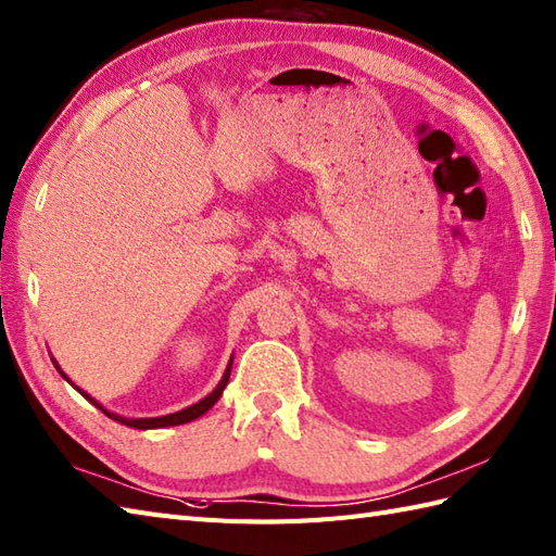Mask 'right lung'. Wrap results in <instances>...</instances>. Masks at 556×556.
<instances>
[{
  "label": "right lung",
  "mask_w": 556,
  "mask_h": 556,
  "mask_svg": "<svg viewBox=\"0 0 556 556\" xmlns=\"http://www.w3.org/2000/svg\"><path fill=\"white\" fill-rule=\"evenodd\" d=\"M231 359H235V357H229V363H227V369H225V374H223V379H219V383L215 386V389H213L208 395H205L203 400H199V403H193V405H189V407H185V409H179V412H173V415H163V417H144V419H132V417L115 415V412H111V409L103 407L101 403H97V400H94L92 395H89L87 391H83L80 386H75V383L68 379V374L59 367V363H56L54 357H51V363H54V367L59 369L61 377L66 379L77 393H80L85 400H89V403H92L97 409H101L103 415H106L109 419L118 421V424H125V426H130V429L147 431V429H165V426H179V424H187V421H193V419L203 417L205 412H208V409L217 403L219 395H223V391H225V386H227V381H229V374H231Z\"/></svg>",
  "instance_id": "1"
}]
</instances>
